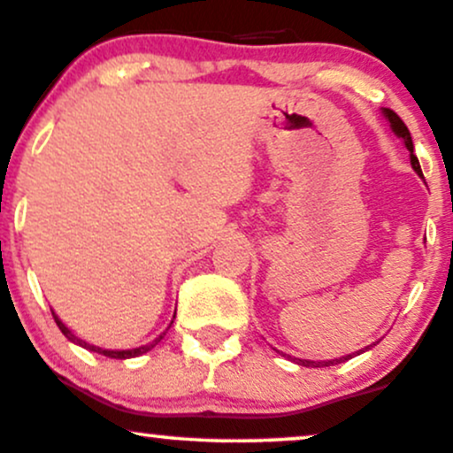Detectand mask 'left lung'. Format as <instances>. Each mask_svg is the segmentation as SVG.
Masks as SVG:
<instances>
[{
	"instance_id": "8db88e82",
	"label": "left lung",
	"mask_w": 453,
	"mask_h": 453,
	"mask_svg": "<svg viewBox=\"0 0 453 453\" xmlns=\"http://www.w3.org/2000/svg\"><path fill=\"white\" fill-rule=\"evenodd\" d=\"M386 117L389 119V123H392V129H394V134H396V136H400L404 140V147H407L409 150H411V165H413V170L415 173H418L419 176H424L422 174V168H419V161H418V157H415L413 155V140H411V134H409V127L404 126V121L403 119L398 117L396 112L394 111H389V108H386ZM368 349V347H366ZM360 353V351H357ZM351 356H345V357H339V360H327V362H311V360H296L300 364V366H313V368H319V366H334V364H341V362H345V360H349Z\"/></svg>"
}]
</instances>
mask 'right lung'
Segmentation results:
<instances>
[{
    "instance_id": "add662e5",
    "label": "right lung",
    "mask_w": 453,
    "mask_h": 453,
    "mask_svg": "<svg viewBox=\"0 0 453 453\" xmlns=\"http://www.w3.org/2000/svg\"><path fill=\"white\" fill-rule=\"evenodd\" d=\"M53 317H55V324L59 326V330L64 332V336L67 341H72V342H76V345H81V347H85V349H89V351H96V353H102V356H106V357H114V360H126V357H136V356H142V353H147V351H150V347H155L157 345V342L164 339V336H159V339H155L153 342H150V345H144V347H138V349H127V351H108V349H102V347H96V345H89V342H85L82 339H78V336H74L72 334L70 330H67V327L61 324L59 321V317H57L55 313H53Z\"/></svg>"
}]
</instances>
